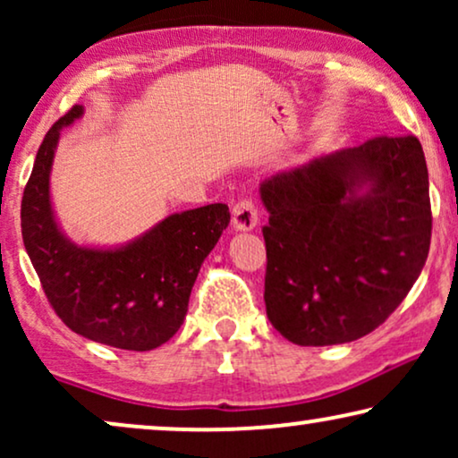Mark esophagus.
Listing matches in <instances>:
<instances>
[{
    "label": "esophagus",
    "instance_id": "34e87169",
    "mask_svg": "<svg viewBox=\"0 0 458 458\" xmlns=\"http://www.w3.org/2000/svg\"><path fill=\"white\" fill-rule=\"evenodd\" d=\"M231 216H233V229L237 231H252L259 225V208L252 199H240L233 206Z\"/></svg>",
    "mask_w": 458,
    "mask_h": 458
}]
</instances>
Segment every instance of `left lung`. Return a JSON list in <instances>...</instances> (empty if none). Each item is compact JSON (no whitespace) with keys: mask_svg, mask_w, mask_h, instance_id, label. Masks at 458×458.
<instances>
[{"mask_svg":"<svg viewBox=\"0 0 458 458\" xmlns=\"http://www.w3.org/2000/svg\"><path fill=\"white\" fill-rule=\"evenodd\" d=\"M267 317L298 346L371 334L406 298L431 240L417 137H375L260 183Z\"/></svg>","mask_w":458,"mask_h":458,"instance_id":"8db88e82","label":"left lung"}]
</instances>
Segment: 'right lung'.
Instances as JSON below:
<instances>
[{"mask_svg":"<svg viewBox=\"0 0 458 458\" xmlns=\"http://www.w3.org/2000/svg\"><path fill=\"white\" fill-rule=\"evenodd\" d=\"M83 114V106H74L37 152L21 208L24 248L66 327L112 348L154 350L183 325L199 267L227 229L229 208L174 212L116 246L72 242L55 216L49 179L62 129Z\"/></svg>","mask_w":458,"mask_h":458,"instance_id":"add662e5","label":"right lung"}]
</instances>
